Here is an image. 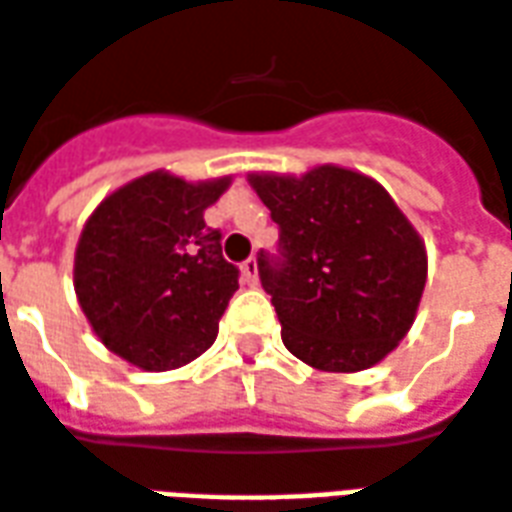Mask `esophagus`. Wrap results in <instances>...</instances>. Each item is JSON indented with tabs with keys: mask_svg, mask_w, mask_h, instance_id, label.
I'll return each mask as SVG.
<instances>
[{
	"mask_svg": "<svg viewBox=\"0 0 512 512\" xmlns=\"http://www.w3.org/2000/svg\"><path fill=\"white\" fill-rule=\"evenodd\" d=\"M242 281L248 283V286H256V283H259V261L253 259H245L242 261Z\"/></svg>",
	"mask_w": 512,
	"mask_h": 512,
	"instance_id": "esophagus-1",
	"label": "esophagus"
}]
</instances>
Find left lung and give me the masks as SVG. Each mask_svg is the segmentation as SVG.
I'll return each instance as SVG.
<instances>
[{"label":"left lung","instance_id":"obj_1","mask_svg":"<svg viewBox=\"0 0 512 512\" xmlns=\"http://www.w3.org/2000/svg\"><path fill=\"white\" fill-rule=\"evenodd\" d=\"M281 226L278 264L261 256L283 346L316 371L357 374L382 363L414 324L428 253L393 196L335 163L300 177L251 171Z\"/></svg>","mask_w":512,"mask_h":512}]
</instances>
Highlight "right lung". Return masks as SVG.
Returning <instances> with one entry per match:
<instances>
[{"label": "right lung", "mask_w": 512, "mask_h": 512, "mask_svg": "<svg viewBox=\"0 0 512 512\" xmlns=\"http://www.w3.org/2000/svg\"><path fill=\"white\" fill-rule=\"evenodd\" d=\"M231 177L149 171L108 193L76 245L73 286L108 352L141 371H174L210 349L240 270L223 259L204 210Z\"/></svg>", "instance_id": "add662e5"}]
</instances>
